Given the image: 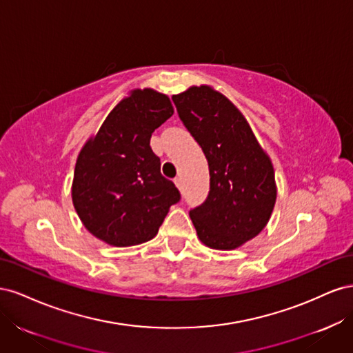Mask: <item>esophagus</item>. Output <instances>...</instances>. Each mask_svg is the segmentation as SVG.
Masks as SVG:
<instances>
[{
	"label": "esophagus",
	"mask_w": 353,
	"mask_h": 353,
	"mask_svg": "<svg viewBox=\"0 0 353 353\" xmlns=\"http://www.w3.org/2000/svg\"><path fill=\"white\" fill-rule=\"evenodd\" d=\"M174 184L176 185V188H179V190H181V188H183V179H181L179 176H178V178H175V179H174Z\"/></svg>",
	"instance_id": "34e87169"
}]
</instances>
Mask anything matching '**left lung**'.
<instances>
[{"instance_id": "obj_1", "label": "left lung", "mask_w": 353, "mask_h": 353, "mask_svg": "<svg viewBox=\"0 0 353 353\" xmlns=\"http://www.w3.org/2000/svg\"><path fill=\"white\" fill-rule=\"evenodd\" d=\"M172 100L209 165V196L190 212L197 237L210 249L241 248L272 215L276 184L271 159L243 113L210 85H193Z\"/></svg>"}]
</instances>
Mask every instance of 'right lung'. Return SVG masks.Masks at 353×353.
Listing matches in <instances>:
<instances>
[{
  "instance_id": "right-lung-1",
  "label": "right lung",
  "mask_w": 353,
  "mask_h": 353,
  "mask_svg": "<svg viewBox=\"0 0 353 353\" xmlns=\"http://www.w3.org/2000/svg\"><path fill=\"white\" fill-rule=\"evenodd\" d=\"M172 114L166 94L131 90L81 148L72 201L94 237L116 248L145 243L179 200L150 147L153 131Z\"/></svg>"
}]
</instances>
